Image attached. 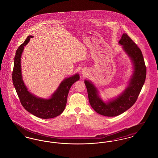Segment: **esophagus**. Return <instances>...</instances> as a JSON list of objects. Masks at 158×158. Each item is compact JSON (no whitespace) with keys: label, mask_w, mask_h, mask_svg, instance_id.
<instances>
[{"label":"esophagus","mask_w":158,"mask_h":158,"mask_svg":"<svg viewBox=\"0 0 158 158\" xmlns=\"http://www.w3.org/2000/svg\"><path fill=\"white\" fill-rule=\"evenodd\" d=\"M82 73L83 75H86L88 73V71H87V70H82Z\"/></svg>","instance_id":"34e87169"}]
</instances>
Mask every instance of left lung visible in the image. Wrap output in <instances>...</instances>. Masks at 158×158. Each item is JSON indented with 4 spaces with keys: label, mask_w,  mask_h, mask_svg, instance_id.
<instances>
[{
    "label": "left lung",
    "mask_w": 158,
    "mask_h": 158,
    "mask_svg": "<svg viewBox=\"0 0 158 158\" xmlns=\"http://www.w3.org/2000/svg\"><path fill=\"white\" fill-rule=\"evenodd\" d=\"M118 43L133 63V73L127 87L121 94L107 102L100 98L97 88L88 80H85L89 101L97 113L106 117H115L124 113L135 103L142 90L146 76L143 54L135 43L124 33Z\"/></svg>",
    "instance_id": "obj_1"
}]
</instances>
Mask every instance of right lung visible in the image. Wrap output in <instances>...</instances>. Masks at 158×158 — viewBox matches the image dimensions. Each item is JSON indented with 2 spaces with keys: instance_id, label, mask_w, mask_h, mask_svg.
I'll list each match as a JSON object with an SVG mask.
<instances>
[{
  "instance_id": "1",
  "label": "right lung",
  "mask_w": 158,
  "mask_h": 158,
  "mask_svg": "<svg viewBox=\"0 0 158 158\" xmlns=\"http://www.w3.org/2000/svg\"><path fill=\"white\" fill-rule=\"evenodd\" d=\"M32 35H29L17 49L15 58L14 66L12 72V81L23 107L29 113L40 118H52L63 112L67 103L69 91L72 85L79 80V74L65 78L60 83L57 90L50 98H39L28 90L23 81L21 59L24 46L27 45Z\"/></svg>"
}]
</instances>
